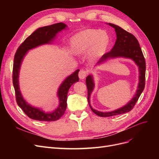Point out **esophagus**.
<instances>
[{"label": "esophagus", "mask_w": 159, "mask_h": 159, "mask_svg": "<svg viewBox=\"0 0 159 159\" xmlns=\"http://www.w3.org/2000/svg\"><path fill=\"white\" fill-rule=\"evenodd\" d=\"M88 74V71L85 70H84V69H81L80 70V72L78 74V75H79V78L80 80H84L85 78L86 75H87Z\"/></svg>", "instance_id": "obj_1"}]
</instances>
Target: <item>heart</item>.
Wrapping results in <instances>:
<instances>
[{
    "label": "heart",
    "mask_w": 159,
    "mask_h": 159,
    "mask_svg": "<svg viewBox=\"0 0 159 159\" xmlns=\"http://www.w3.org/2000/svg\"><path fill=\"white\" fill-rule=\"evenodd\" d=\"M110 43L107 32L97 29L81 31L71 39V49L75 54H81L89 50L90 60H95L106 52Z\"/></svg>",
    "instance_id": "1"
}]
</instances>
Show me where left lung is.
I'll list each match as a JSON object with an SVG mask.
<instances>
[{
	"label": "left lung",
	"mask_w": 159,
	"mask_h": 159,
	"mask_svg": "<svg viewBox=\"0 0 159 159\" xmlns=\"http://www.w3.org/2000/svg\"><path fill=\"white\" fill-rule=\"evenodd\" d=\"M109 25L112 26L115 28V30L117 34V40L115 42V44L110 52L106 53L102 57V59L99 61L101 62L103 60H105L109 57H125L128 58L132 59L137 65L139 66V82L138 85V89L137 92L134 95L133 98L130 102L121 108L117 110L113 111L111 112H101L93 109L91 107L89 104V98L90 95L92 92L94 87V84L92 76L88 75L86 78L85 82L87 85L88 88V101L91 109L92 111L99 117H111L113 115H117L119 114L125 113L129 112L132 110L135 105L137 100L143 92V91L145 88V71H146V63L145 59L144 57L143 54L142 52L141 48L139 46V42L137 38L134 37L132 34L128 32L125 30L120 26L115 25L113 24L109 23Z\"/></svg>",
	"instance_id": "1"
}]
</instances>
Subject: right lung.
I'll list each match as a JSON object with an SVG mask.
<instances>
[{"mask_svg": "<svg viewBox=\"0 0 159 159\" xmlns=\"http://www.w3.org/2000/svg\"><path fill=\"white\" fill-rule=\"evenodd\" d=\"M66 27V25L65 24L59 22L50 26L39 28L30 36L26 38V40L18 48L16 54L14 55L12 82L15 91L16 103L28 117L36 121H54L58 120L64 114L67 107V95H68V90L72 84L79 81L78 72L80 70H77L74 74L68 76L60 85L57 92L60 99L58 108H57L52 113H46L39 109L30 106L22 97L18 85V74L21 61L28 50L40 45L50 43V41L54 39L56 34L64 29Z\"/></svg>", "mask_w": 159, "mask_h": 159, "instance_id": "obj_1", "label": "right lung"}]
</instances>
